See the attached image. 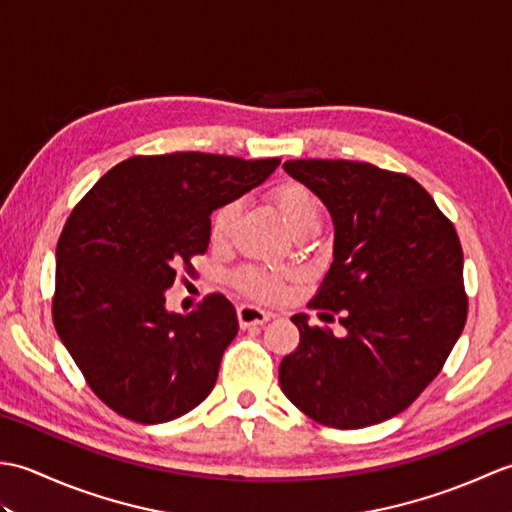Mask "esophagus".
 Masks as SVG:
<instances>
[{
	"mask_svg": "<svg viewBox=\"0 0 512 512\" xmlns=\"http://www.w3.org/2000/svg\"><path fill=\"white\" fill-rule=\"evenodd\" d=\"M237 317L239 323H242V328H250V325H264L266 321H270L273 314L255 306V303H244V306L237 308Z\"/></svg>",
	"mask_w": 512,
	"mask_h": 512,
	"instance_id": "esophagus-1",
	"label": "esophagus"
}]
</instances>
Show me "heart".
<instances>
[{"mask_svg": "<svg viewBox=\"0 0 512 512\" xmlns=\"http://www.w3.org/2000/svg\"><path fill=\"white\" fill-rule=\"evenodd\" d=\"M277 209L284 217L286 226L292 233L308 231V228H319L321 224V202L308 187L297 182H288L284 187H279L275 193ZM237 215V202H228L215 211L211 222L213 237H226ZM239 284H242L250 295L255 297H273L281 290L279 279L262 268H244L239 273Z\"/></svg>", "mask_w": 512, "mask_h": 512, "instance_id": "b5f03b06", "label": "heart"}]
</instances>
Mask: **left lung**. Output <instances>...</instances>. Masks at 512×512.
Masks as SVG:
<instances>
[{
  "label": "left lung",
  "mask_w": 512,
  "mask_h": 512,
  "mask_svg": "<svg viewBox=\"0 0 512 512\" xmlns=\"http://www.w3.org/2000/svg\"><path fill=\"white\" fill-rule=\"evenodd\" d=\"M284 171L332 217L334 259L312 306L339 314L345 332L295 314L301 341L279 365L281 391L334 429L394 418L440 374L464 330L458 233L402 173L354 160H286Z\"/></svg>",
  "instance_id": "left-lung-1"
}]
</instances>
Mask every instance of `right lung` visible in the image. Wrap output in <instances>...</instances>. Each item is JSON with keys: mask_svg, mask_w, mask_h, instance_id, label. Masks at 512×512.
<instances>
[{"mask_svg": "<svg viewBox=\"0 0 512 512\" xmlns=\"http://www.w3.org/2000/svg\"><path fill=\"white\" fill-rule=\"evenodd\" d=\"M279 162L200 151L136 156L76 204L57 244L52 317L107 407L160 424L211 394L239 330L233 303L211 295L178 314L165 292L209 246L211 213L266 182Z\"/></svg>", "mask_w": 512, "mask_h": 512, "instance_id": "add662e5", "label": "right lung"}]
</instances>
